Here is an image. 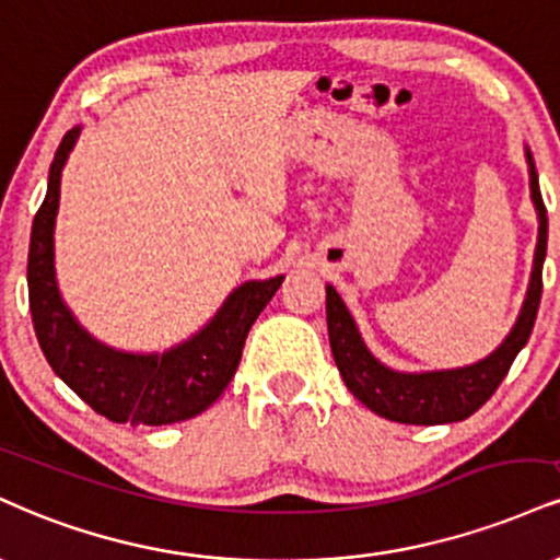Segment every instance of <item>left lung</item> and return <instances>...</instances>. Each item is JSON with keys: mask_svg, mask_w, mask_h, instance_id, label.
I'll use <instances>...</instances> for the list:
<instances>
[{"mask_svg": "<svg viewBox=\"0 0 560 560\" xmlns=\"http://www.w3.org/2000/svg\"><path fill=\"white\" fill-rule=\"evenodd\" d=\"M529 164V192L535 203L537 221V247L535 266H532L529 289L524 298L522 313L503 339V345L475 365L456 370H433V373H399L370 354L362 341L357 323L345 302H341L336 289L326 287V320H328V341L347 388L360 399L370 412L386 417V420L404 422V425H443V422H459L475 415L501 381L506 378L511 362L527 345L532 326H535L537 307L542 298V262L548 250V213L540 195V182H537L535 161L527 148Z\"/></svg>", "mask_w": 560, "mask_h": 560, "instance_id": "left-lung-1", "label": "left lung"}]
</instances>
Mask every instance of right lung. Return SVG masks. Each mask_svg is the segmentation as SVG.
Segmentation results:
<instances>
[{
	"label": "right lung",
	"mask_w": 560,
	"mask_h": 560,
	"mask_svg": "<svg viewBox=\"0 0 560 560\" xmlns=\"http://www.w3.org/2000/svg\"><path fill=\"white\" fill-rule=\"evenodd\" d=\"M72 127L54 153L49 187L31 229L28 298L38 345L54 373L93 412L130 425H172L206 412L234 378L247 334L284 276L245 281L192 339L164 354L119 352L93 339L65 305L54 271V224L67 156L78 143Z\"/></svg>",
	"instance_id": "add662e5"
}]
</instances>
